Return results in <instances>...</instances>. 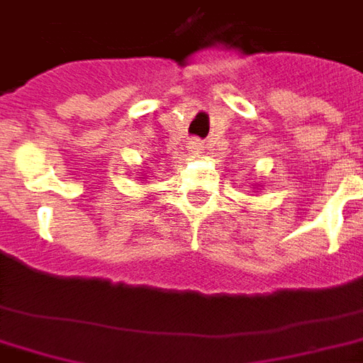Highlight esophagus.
Returning a JSON list of instances; mask_svg holds the SVG:
<instances>
[{
    "label": "esophagus",
    "instance_id": "1",
    "mask_svg": "<svg viewBox=\"0 0 363 363\" xmlns=\"http://www.w3.org/2000/svg\"><path fill=\"white\" fill-rule=\"evenodd\" d=\"M189 145H190V151H192V153H200V151H202V143H200L199 139H192Z\"/></svg>",
    "mask_w": 363,
    "mask_h": 363
}]
</instances>
